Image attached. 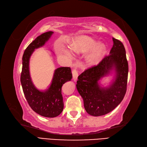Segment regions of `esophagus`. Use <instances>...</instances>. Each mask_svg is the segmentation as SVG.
Wrapping results in <instances>:
<instances>
[{
  "label": "esophagus",
  "instance_id": "obj_1",
  "mask_svg": "<svg viewBox=\"0 0 147 147\" xmlns=\"http://www.w3.org/2000/svg\"><path fill=\"white\" fill-rule=\"evenodd\" d=\"M72 76H73V80L74 82H76L77 80V78L78 76V71L76 69H74L72 70Z\"/></svg>",
  "mask_w": 147,
  "mask_h": 147
}]
</instances>
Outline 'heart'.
<instances>
[{
    "label": "heart",
    "mask_w": 147,
    "mask_h": 147,
    "mask_svg": "<svg viewBox=\"0 0 147 147\" xmlns=\"http://www.w3.org/2000/svg\"><path fill=\"white\" fill-rule=\"evenodd\" d=\"M71 51L77 53H86L85 60L90 65H95L101 61L105 54L106 47L102 42H98L88 37H81L76 39L70 46ZM57 50L67 57H71L72 55L69 49L62 45L57 46Z\"/></svg>",
    "instance_id": "b5f03b06"
}]
</instances>
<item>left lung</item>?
Instances as JSON below:
<instances>
[{
    "mask_svg": "<svg viewBox=\"0 0 147 147\" xmlns=\"http://www.w3.org/2000/svg\"><path fill=\"white\" fill-rule=\"evenodd\" d=\"M109 55L98 65L84 71L78 77L77 89L83 98L84 108L89 115L98 117L110 112L122 101L127 90L128 65L122 43L113 38ZM113 74L107 86L101 82Z\"/></svg>",
    "mask_w": 147,
    "mask_h": 147,
    "instance_id": "1",
    "label": "left lung"
}]
</instances>
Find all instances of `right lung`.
Here are the masks:
<instances>
[{
	"mask_svg": "<svg viewBox=\"0 0 147 147\" xmlns=\"http://www.w3.org/2000/svg\"><path fill=\"white\" fill-rule=\"evenodd\" d=\"M53 32L39 35L25 50L22 57V70L20 82L23 92L31 109L41 116L53 118L59 115L63 109L62 95L63 84L72 78L70 67H59L55 70L49 88L40 90L34 85L30 74V59L35 49L44 46Z\"/></svg>",
	"mask_w": 147,
	"mask_h": 147,
	"instance_id": "right-lung-1",
	"label": "right lung"
}]
</instances>
